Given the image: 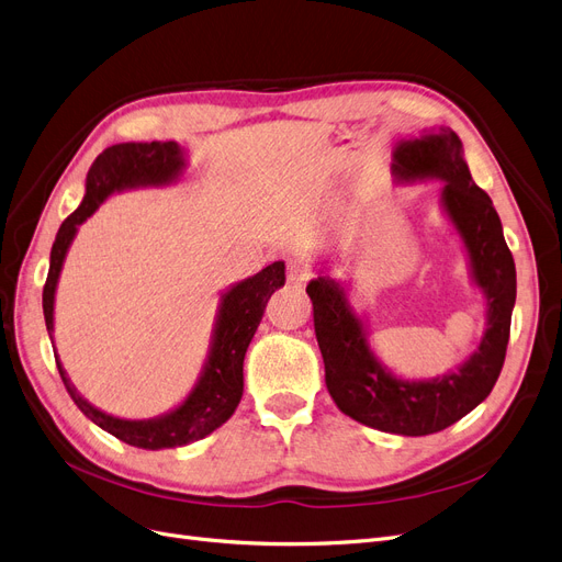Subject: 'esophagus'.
<instances>
[{
	"mask_svg": "<svg viewBox=\"0 0 562 562\" xmlns=\"http://www.w3.org/2000/svg\"><path fill=\"white\" fill-rule=\"evenodd\" d=\"M307 280H310L307 263L296 261V259L289 261V266H286V282L294 284V286H303Z\"/></svg>",
	"mask_w": 562,
	"mask_h": 562,
	"instance_id": "obj_1",
	"label": "esophagus"
}]
</instances>
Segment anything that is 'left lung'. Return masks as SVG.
<instances>
[{"label": "left lung", "instance_id": "8db88e82", "mask_svg": "<svg viewBox=\"0 0 562 562\" xmlns=\"http://www.w3.org/2000/svg\"><path fill=\"white\" fill-rule=\"evenodd\" d=\"M391 173L396 182H440V211L463 245L470 280L486 305V330L472 355L445 375H396L372 349L366 313L351 305L347 280L319 273L305 292L315 307L326 389L340 412L363 426L419 438L463 419L493 391L509 342L516 268L501 217L474 184L456 132L430 127L398 140Z\"/></svg>", "mask_w": 562, "mask_h": 562}]
</instances>
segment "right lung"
<instances>
[{
  "instance_id": "1",
  "label": "right lung",
  "mask_w": 562,
  "mask_h": 562,
  "mask_svg": "<svg viewBox=\"0 0 562 562\" xmlns=\"http://www.w3.org/2000/svg\"><path fill=\"white\" fill-rule=\"evenodd\" d=\"M187 171V153L176 140L117 143L103 150L90 166L86 196L76 211L61 222L50 249V268L44 286V317L55 351V294L69 247L78 226L97 213V207L113 194L145 187L176 184ZM284 284V261H276L220 292L211 345L199 378L184 401L153 419H122L94 407L71 384L57 351L55 363L76 407L113 438L138 449H173L196 442L217 430L236 412L243 396V361L252 342L268 299Z\"/></svg>"
}]
</instances>
